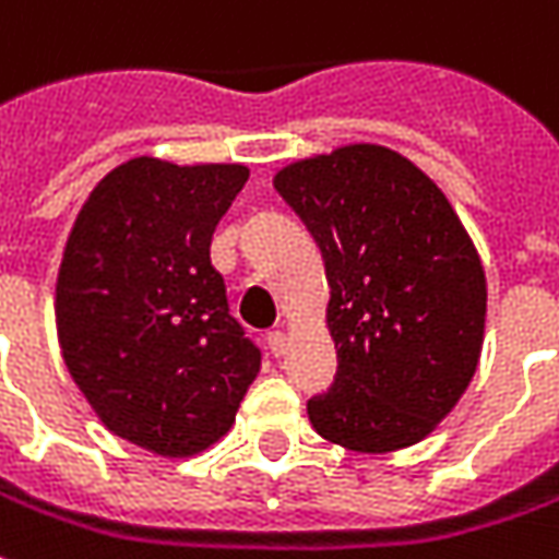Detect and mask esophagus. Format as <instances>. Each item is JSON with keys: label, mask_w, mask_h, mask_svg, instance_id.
Instances as JSON below:
<instances>
[{"label": "esophagus", "mask_w": 559, "mask_h": 559, "mask_svg": "<svg viewBox=\"0 0 559 559\" xmlns=\"http://www.w3.org/2000/svg\"><path fill=\"white\" fill-rule=\"evenodd\" d=\"M266 338H269V350H272L275 357H284V354H287V335L281 333V330H272Z\"/></svg>", "instance_id": "34e87169"}]
</instances>
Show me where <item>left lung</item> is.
Here are the masks:
<instances>
[{"mask_svg": "<svg viewBox=\"0 0 559 559\" xmlns=\"http://www.w3.org/2000/svg\"><path fill=\"white\" fill-rule=\"evenodd\" d=\"M318 241L338 369L308 400L326 442L388 454L420 442L469 388L487 281L439 187L381 144H347L275 175Z\"/></svg>", "mask_w": 559, "mask_h": 559, "instance_id": "obj_1", "label": "left lung"}]
</instances>
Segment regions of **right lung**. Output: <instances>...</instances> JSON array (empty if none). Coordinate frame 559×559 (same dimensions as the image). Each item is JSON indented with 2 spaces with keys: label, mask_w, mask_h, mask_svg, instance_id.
I'll use <instances>...</instances> for the list:
<instances>
[{
  "label": "right lung",
  "mask_w": 559,
  "mask_h": 559,
  "mask_svg": "<svg viewBox=\"0 0 559 559\" xmlns=\"http://www.w3.org/2000/svg\"><path fill=\"white\" fill-rule=\"evenodd\" d=\"M245 181L239 163L135 157L96 185L62 251V360L105 427L154 454L217 442L260 372L212 266L214 226Z\"/></svg>",
  "instance_id": "add662e5"
}]
</instances>
